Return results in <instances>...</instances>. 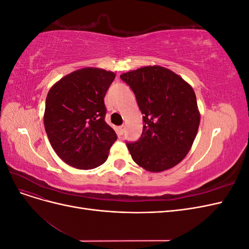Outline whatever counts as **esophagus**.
Returning a JSON list of instances; mask_svg holds the SVG:
<instances>
[{
  "label": "esophagus",
  "instance_id": "esophagus-1",
  "mask_svg": "<svg viewBox=\"0 0 249 249\" xmlns=\"http://www.w3.org/2000/svg\"><path fill=\"white\" fill-rule=\"evenodd\" d=\"M124 129H125V126H124V124H123V125H120V126L118 127V132H119V134H120V135H123V134L124 133Z\"/></svg>",
  "mask_w": 249,
  "mask_h": 249
}]
</instances>
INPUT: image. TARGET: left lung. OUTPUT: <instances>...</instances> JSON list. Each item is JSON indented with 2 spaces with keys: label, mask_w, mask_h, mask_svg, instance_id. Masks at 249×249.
Masks as SVG:
<instances>
[{
  "label": "left lung",
  "mask_w": 249,
  "mask_h": 249,
  "mask_svg": "<svg viewBox=\"0 0 249 249\" xmlns=\"http://www.w3.org/2000/svg\"><path fill=\"white\" fill-rule=\"evenodd\" d=\"M143 114L142 134L126 142L135 163L152 172L176 166L189 152L200 115L192 87L173 71L146 66L120 76Z\"/></svg>",
  "instance_id": "1"
}]
</instances>
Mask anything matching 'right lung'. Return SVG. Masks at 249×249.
Segmentation results:
<instances>
[{"instance_id": "right-lung-1", "label": "right lung", "mask_w": 249, "mask_h": 249, "mask_svg": "<svg viewBox=\"0 0 249 249\" xmlns=\"http://www.w3.org/2000/svg\"><path fill=\"white\" fill-rule=\"evenodd\" d=\"M114 78V72L88 67L67 74L48 93L43 117L48 138L60 159L74 168L99 167L117 139L105 122L104 102Z\"/></svg>"}]
</instances>
